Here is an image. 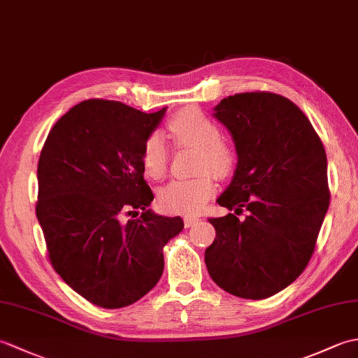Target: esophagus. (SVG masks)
Segmentation results:
<instances>
[{
    "label": "esophagus",
    "instance_id": "esophagus-1",
    "mask_svg": "<svg viewBox=\"0 0 358 358\" xmlns=\"http://www.w3.org/2000/svg\"><path fill=\"white\" fill-rule=\"evenodd\" d=\"M200 218L199 217H186L185 218V226L186 227H192L195 223H199Z\"/></svg>",
    "mask_w": 358,
    "mask_h": 358
}]
</instances>
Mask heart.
Instances as JSON below:
<instances>
[{
  "label": "heart",
  "instance_id": "b5f03b06",
  "mask_svg": "<svg viewBox=\"0 0 358 358\" xmlns=\"http://www.w3.org/2000/svg\"><path fill=\"white\" fill-rule=\"evenodd\" d=\"M171 134L181 146L199 149L195 172L201 173L192 180H173L158 194L159 206L167 214L191 215L199 210L214 194V181L226 178L235 167V152L224 140L218 124L196 108H186L169 120ZM169 152L159 134L149 135L141 149V166L146 177H164Z\"/></svg>",
  "mask_w": 358,
  "mask_h": 358
}]
</instances>
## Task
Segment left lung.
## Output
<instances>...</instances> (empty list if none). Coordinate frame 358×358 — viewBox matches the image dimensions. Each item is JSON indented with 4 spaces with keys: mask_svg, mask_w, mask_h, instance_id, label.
<instances>
[{
    "mask_svg": "<svg viewBox=\"0 0 358 358\" xmlns=\"http://www.w3.org/2000/svg\"><path fill=\"white\" fill-rule=\"evenodd\" d=\"M214 117L231 132L238 157L217 203L248 215L209 218L217 237L204 262L226 292L268 299L299 278L314 254L331 199L326 152L305 113L278 94L223 98Z\"/></svg>",
    "mask_w": 358,
    "mask_h": 358,
    "instance_id": "8db88e82",
    "label": "left lung"
}]
</instances>
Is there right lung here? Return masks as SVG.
<instances>
[{
  "label": "right lung",
  "mask_w": 358,
  "mask_h": 358,
  "mask_svg": "<svg viewBox=\"0 0 358 358\" xmlns=\"http://www.w3.org/2000/svg\"><path fill=\"white\" fill-rule=\"evenodd\" d=\"M86 100L50 129L38 162L36 218L52 268L94 305H132L162 278L180 217L152 212L141 149L164 117ZM142 215L138 217V212Z\"/></svg>",
  "instance_id": "add662e5"
}]
</instances>
